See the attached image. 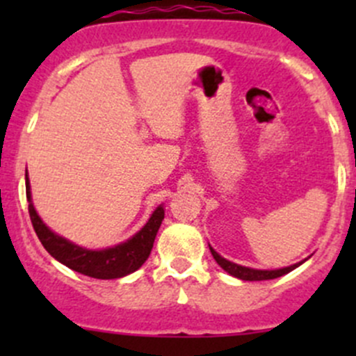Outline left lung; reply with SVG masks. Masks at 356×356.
Here are the masks:
<instances>
[{
	"mask_svg": "<svg viewBox=\"0 0 356 356\" xmlns=\"http://www.w3.org/2000/svg\"><path fill=\"white\" fill-rule=\"evenodd\" d=\"M208 246H210V245H208ZM210 251H211V254H213L215 261H217V264L220 265V267L224 268L227 274H231L232 277L241 279V281H268V279H277V277H281V275H284V274H288V272L294 270L296 267H300L301 264H305V261L310 258V257L305 258V260L298 261V264L289 265V267L275 268V270H260V268H251V267H245V265L234 264V261H231V260H227V258L220 257V254H218L217 251H215L211 246H210Z\"/></svg>",
	"mask_w": 356,
	"mask_h": 356,
	"instance_id": "8db88e82",
	"label": "left lung"
}]
</instances>
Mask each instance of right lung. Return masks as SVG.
Wrapping results in <instances>:
<instances>
[{"label":"right lung","instance_id":"1","mask_svg":"<svg viewBox=\"0 0 356 356\" xmlns=\"http://www.w3.org/2000/svg\"><path fill=\"white\" fill-rule=\"evenodd\" d=\"M25 191H27L29 215H31L32 225L46 251L65 267L95 279H120L138 270L148 260L156 232L165 217L163 204H158L141 231L136 232L127 241L111 248H103V250H89L56 234L42 222L32 203L31 182H29L27 174H25Z\"/></svg>","mask_w":356,"mask_h":356}]
</instances>
